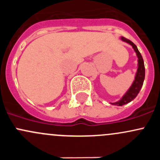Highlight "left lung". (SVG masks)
Segmentation results:
<instances>
[{"label":"left lung","mask_w":160,"mask_h":160,"mask_svg":"<svg viewBox=\"0 0 160 160\" xmlns=\"http://www.w3.org/2000/svg\"><path fill=\"white\" fill-rule=\"evenodd\" d=\"M121 39L123 42L128 43L131 45L135 50V53L137 55V57H138V69H137L136 74H135V80L132 83V86L130 87L129 89L128 90V91L124 94V96L122 97V99L119 100L118 101L114 103H111V104L113 105H117V106H122L125 105V104H128V103L131 102L132 100L135 99L136 98V96L138 95V93H139L140 90H141L142 87L143 85V82H144L145 79V66H144V61H143L142 56L141 53L138 51L137 46L132 42V41H130L129 39H127L125 37H121Z\"/></svg>","instance_id":"1"}]
</instances>
